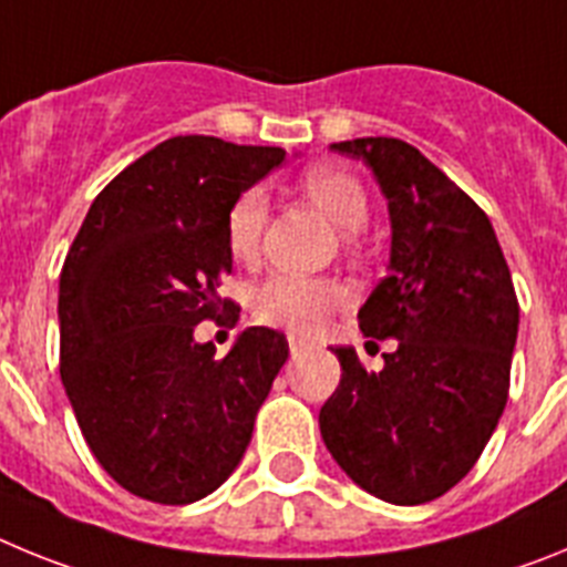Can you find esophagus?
Returning <instances> with one entry per match:
<instances>
[{"instance_id":"34e87169","label":"esophagus","mask_w":567,"mask_h":567,"mask_svg":"<svg viewBox=\"0 0 567 567\" xmlns=\"http://www.w3.org/2000/svg\"><path fill=\"white\" fill-rule=\"evenodd\" d=\"M307 340L303 338H295V334H289V352L292 354H298V352H303V349H307Z\"/></svg>"}]
</instances>
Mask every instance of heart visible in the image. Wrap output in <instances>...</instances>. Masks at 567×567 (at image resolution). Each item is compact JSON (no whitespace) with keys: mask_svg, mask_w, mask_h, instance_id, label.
Listing matches in <instances>:
<instances>
[{"mask_svg":"<svg viewBox=\"0 0 567 567\" xmlns=\"http://www.w3.org/2000/svg\"><path fill=\"white\" fill-rule=\"evenodd\" d=\"M300 187L309 202L329 215L340 229L358 233L369 218V198L363 184L352 173L338 167H312L303 173ZM269 218V198L260 187H249L238 195L227 213V247L233 258H258L260 235ZM349 303V289L332 278H307V275H272L255 292V315L264 323L289 329L295 334H315L327 327L338 309Z\"/></svg>","mask_w":567,"mask_h":567,"instance_id":"1","label":"heart"}]
</instances>
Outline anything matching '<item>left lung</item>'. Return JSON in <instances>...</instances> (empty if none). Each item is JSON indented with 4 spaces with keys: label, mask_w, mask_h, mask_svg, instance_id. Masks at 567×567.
I'll return each mask as SVG.
<instances>
[{
    "label": "left lung",
    "mask_w": 567,
    "mask_h": 567,
    "mask_svg": "<svg viewBox=\"0 0 567 567\" xmlns=\"http://www.w3.org/2000/svg\"><path fill=\"white\" fill-rule=\"evenodd\" d=\"M360 158L389 204V272L360 307L365 338H394L380 372L332 349L340 385L320 437L363 491L394 505L443 497L503 417L519 303L488 215L417 147L369 135L332 144Z\"/></svg>",
    "instance_id": "left-lung-1"
}]
</instances>
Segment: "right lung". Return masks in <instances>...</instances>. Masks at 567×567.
Returning a JSON list of instances; mask_svg holds the SVG:
<instances>
[{
	"mask_svg": "<svg viewBox=\"0 0 567 567\" xmlns=\"http://www.w3.org/2000/svg\"><path fill=\"white\" fill-rule=\"evenodd\" d=\"M287 158L213 135H175L90 204L59 278V369L90 452L135 497L187 505L238 468L255 414L289 358L249 327L224 358L202 320L238 318L218 298L233 272L227 213Z\"/></svg>",
	"mask_w": 567,
	"mask_h": 567,
	"instance_id": "add662e5",
	"label": "right lung"
}]
</instances>
